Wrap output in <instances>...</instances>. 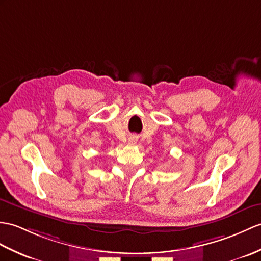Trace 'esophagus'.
<instances>
[{"mask_svg":"<svg viewBox=\"0 0 261 261\" xmlns=\"http://www.w3.org/2000/svg\"><path fill=\"white\" fill-rule=\"evenodd\" d=\"M130 142H131V143H136V139H135V138H131V139H130Z\"/></svg>","mask_w":261,"mask_h":261,"instance_id":"esophagus-1","label":"esophagus"}]
</instances>
